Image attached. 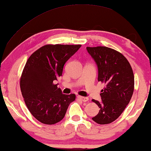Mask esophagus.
<instances>
[{
	"label": "esophagus",
	"instance_id": "esophagus-1",
	"mask_svg": "<svg viewBox=\"0 0 151 151\" xmlns=\"http://www.w3.org/2000/svg\"><path fill=\"white\" fill-rule=\"evenodd\" d=\"M77 98L79 99V100L82 101V102H87V101L88 100V98H87V97H82V96H78Z\"/></svg>",
	"mask_w": 151,
	"mask_h": 151
}]
</instances>
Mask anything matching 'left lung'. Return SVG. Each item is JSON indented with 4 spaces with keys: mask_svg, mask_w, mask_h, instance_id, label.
I'll return each mask as SVG.
<instances>
[{
    "mask_svg": "<svg viewBox=\"0 0 151 151\" xmlns=\"http://www.w3.org/2000/svg\"><path fill=\"white\" fill-rule=\"evenodd\" d=\"M96 62L99 82L104 83L101 91L102 101H92L100 108L92 118L99 124H107L118 118L131 100L134 91L133 69L121 53L106 47H86Z\"/></svg>",
    "mask_w": 151,
    "mask_h": 151,
    "instance_id": "obj_1",
    "label": "left lung"
}]
</instances>
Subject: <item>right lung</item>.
Listing matches in <instances>:
<instances>
[{"instance_id":"obj_1","label":"right lung","mask_w":151,"mask_h":151,"mask_svg":"<svg viewBox=\"0 0 151 151\" xmlns=\"http://www.w3.org/2000/svg\"><path fill=\"white\" fill-rule=\"evenodd\" d=\"M81 45H47L31 55L20 78L22 97L29 111L45 124L64 118L75 94L65 95L54 84L63 74L64 65Z\"/></svg>"}]
</instances>
